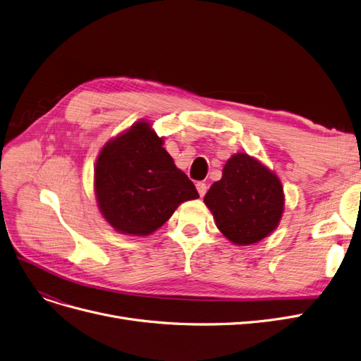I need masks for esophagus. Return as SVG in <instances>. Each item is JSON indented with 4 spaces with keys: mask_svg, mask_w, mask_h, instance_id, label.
I'll return each instance as SVG.
<instances>
[{
    "mask_svg": "<svg viewBox=\"0 0 361 361\" xmlns=\"http://www.w3.org/2000/svg\"><path fill=\"white\" fill-rule=\"evenodd\" d=\"M197 191L200 194V197H204V194L207 192V185L204 182H197Z\"/></svg>",
    "mask_w": 361,
    "mask_h": 361,
    "instance_id": "34e87169",
    "label": "esophagus"
}]
</instances>
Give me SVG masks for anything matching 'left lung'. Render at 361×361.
Listing matches in <instances>:
<instances>
[{
  "mask_svg": "<svg viewBox=\"0 0 361 361\" xmlns=\"http://www.w3.org/2000/svg\"><path fill=\"white\" fill-rule=\"evenodd\" d=\"M204 203L221 233L233 243L247 246L276 229L284 197L272 171L247 154H237L226 161L222 179L210 186Z\"/></svg>",
  "mask_w": 361,
  "mask_h": 361,
  "instance_id": "left-lung-1",
  "label": "left lung"
}]
</instances>
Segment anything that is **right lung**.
I'll return each mask as SVG.
<instances>
[{
	"label": "right lung",
	"instance_id": "1",
	"mask_svg": "<svg viewBox=\"0 0 361 361\" xmlns=\"http://www.w3.org/2000/svg\"><path fill=\"white\" fill-rule=\"evenodd\" d=\"M94 186L99 209L120 233L148 235L176 207L198 195L147 123H137L100 151Z\"/></svg>",
	"mask_w": 361,
	"mask_h": 361
}]
</instances>
